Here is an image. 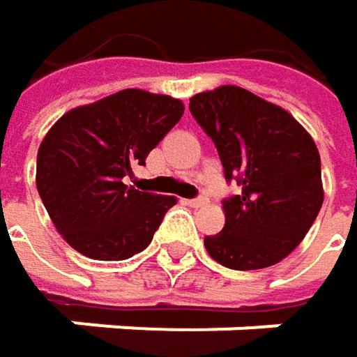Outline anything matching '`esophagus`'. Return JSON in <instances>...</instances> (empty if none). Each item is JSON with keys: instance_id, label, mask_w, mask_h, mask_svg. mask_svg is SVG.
Segmentation results:
<instances>
[{"instance_id": "esophagus-1", "label": "esophagus", "mask_w": 357, "mask_h": 357, "mask_svg": "<svg viewBox=\"0 0 357 357\" xmlns=\"http://www.w3.org/2000/svg\"><path fill=\"white\" fill-rule=\"evenodd\" d=\"M206 202H208V198H206V196H200V198H192V200H185V204H188V206H192V208L204 206Z\"/></svg>"}]
</instances>
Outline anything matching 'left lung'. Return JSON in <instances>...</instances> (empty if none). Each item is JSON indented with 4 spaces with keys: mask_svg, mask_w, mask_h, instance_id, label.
I'll list each match as a JSON object with an SVG mask.
<instances>
[{
    "mask_svg": "<svg viewBox=\"0 0 357 357\" xmlns=\"http://www.w3.org/2000/svg\"><path fill=\"white\" fill-rule=\"evenodd\" d=\"M190 111L213 138L225 178L242 185L223 202L225 227L204 238L206 252L234 271L281 262L306 238L324 198L312 136L283 107L234 84L194 95Z\"/></svg>",
    "mask_w": 357,
    "mask_h": 357,
    "instance_id": "obj_1",
    "label": "left lung"
}]
</instances>
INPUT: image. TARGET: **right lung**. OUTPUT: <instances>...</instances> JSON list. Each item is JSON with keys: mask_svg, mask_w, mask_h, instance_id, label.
I'll return each instance as SVG.
<instances>
[{"mask_svg": "<svg viewBox=\"0 0 357 357\" xmlns=\"http://www.w3.org/2000/svg\"><path fill=\"white\" fill-rule=\"evenodd\" d=\"M183 115L169 95L126 89L70 109L45 134L36 190L61 238L95 260H126L146 248L176 196L126 185L136 165Z\"/></svg>", "mask_w": 357, "mask_h": 357, "instance_id": "1", "label": "right lung"}]
</instances>
